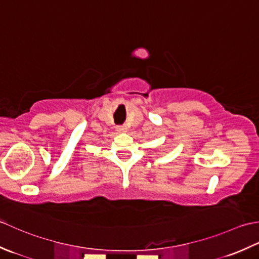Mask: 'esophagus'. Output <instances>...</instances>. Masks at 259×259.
I'll list each match as a JSON object with an SVG mask.
<instances>
[{
  "mask_svg": "<svg viewBox=\"0 0 259 259\" xmlns=\"http://www.w3.org/2000/svg\"><path fill=\"white\" fill-rule=\"evenodd\" d=\"M116 130L120 132V133H125V132H127V127H126L125 125H119V126H117V127H116Z\"/></svg>",
  "mask_w": 259,
  "mask_h": 259,
  "instance_id": "esophagus-1",
  "label": "esophagus"
}]
</instances>
